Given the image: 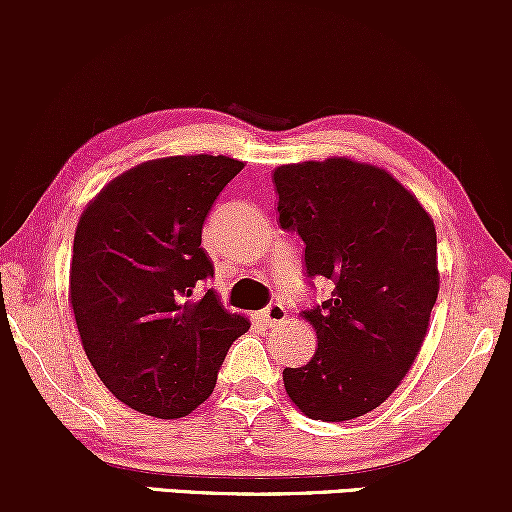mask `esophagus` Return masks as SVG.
Segmentation results:
<instances>
[{
    "label": "esophagus",
    "instance_id": "34e87169",
    "mask_svg": "<svg viewBox=\"0 0 512 512\" xmlns=\"http://www.w3.org/2000/svg\"><path fill=\"white\" fill-rule=\"evenodd\" d=\"M286 317H289V310H286L281 303H269L267 308L262 310V320L267 322L269 327L281 325V322H286Z\"/></svg>",
    "mask_w": 512,
    "mask_h": 512
}]
</instances>
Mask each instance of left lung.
Masks as SVG:
<instances>
[{"label": "left lung", "instance_id": "1", "mask_svg": "<svg viewBox=\"0 0 512 512\" xmlns=\"http://www.w3.org/2000/svg\"><path fill=\"white\" fill-rule=\"evenodd\" d=\"M272 180L281 228L305 243L308 276L332 281V296L301 313L317 349L284 368L286 395L310 419H356L397 390L424 344L440 289L436 226L373 163H289Z\"/></svg>", "mask_w": 512, "mask_h": 512}]
</instances>
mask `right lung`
Here are the masks:
<instances>
[{
    "label": "right lung",
    "instance_id": "obj_1",
    "mask_svg": "<svg viewBox=\"0 0 512 512\" xmlns=\"http://www.w3.org/2000/svg\"><path fill=\"white\" fill-rule=\"evenodd\" d=\"M245 163L166 156L110 180L81 214L69 264L81 344L93 370L129 409L180 419L209 399L245 315L202 281L214 264L202 226Z\"/></svg>",
    "mask_w": 512,
    "mask_h": 512
}]
</instances>
